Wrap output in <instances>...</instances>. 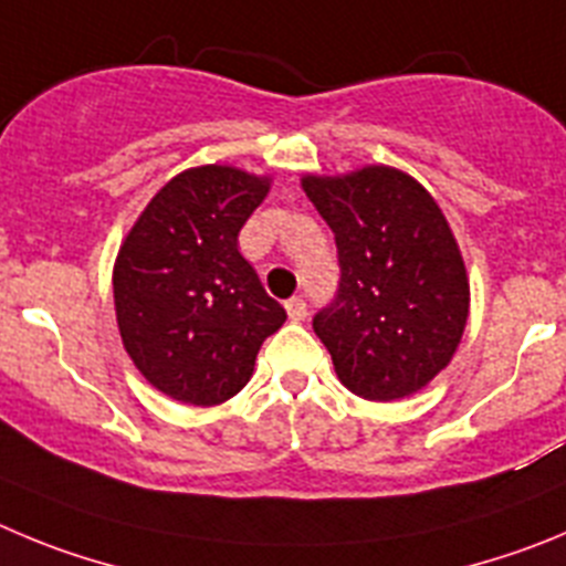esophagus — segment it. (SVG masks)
Here are the masks:
<instances>
[{
	"instance_id": "obj_1",
	"label": "esophagus",
	"mask_w": 566,
	"mask_h": 566,
	"mask_svg": "<svg viewBox=\"0 0 566 566\" xmlns=\"http://www.w3.org/2000/svg\"><path fill=\"white\" fill-rule=\"evenodd\" d=\"M284 307H287L290 321H304V318H307V302H304L302 295H293V298H287V304H284Z\"/></svg>"
}]
</instances>
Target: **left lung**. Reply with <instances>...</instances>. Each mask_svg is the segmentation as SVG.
Returning a JSON list of instances; mask_svg holds the SVG:
<instances>
[{
    "label": "left lung",
    "instance_id": "1",
    "mask_svg": "<svg viewBox=\"0 0 566 566\" xmlns=\"http://www.w3.org/2000/svg\"><path fill=\"white\" fill-rule=\"evenodd\" d=\"M302 188L338 248V293L313 329L340 384L366 400L415 395L446 369L468 321L465 264L440 206L389 166Z\"/></svg>",
    "mask_w": 566,
    "mask_h": 566
}]
</instances>
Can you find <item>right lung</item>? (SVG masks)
Here are the masks:
<instances>
[{
  "label": "right lung",
  "instance_id": "1",
  "mask_svg": "<svg viewBox=\"0 0 566 566\" xmlns=\"http://www.w3.org/2000/svg\"><path fill=\"white\" fill-rule=\"evenodd\" d=\"M268 188L231 166L188 169L151 197L120 245V338L140 375L180 403H226L287 318L237 245Z\"/></svg>",
  "mask_w": 566,
  "mask_h": 566
}]
</instances>
